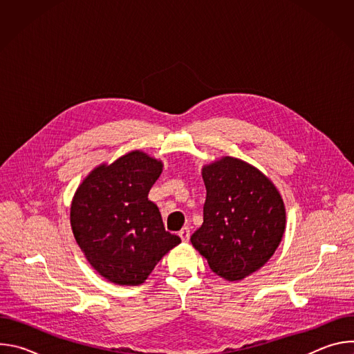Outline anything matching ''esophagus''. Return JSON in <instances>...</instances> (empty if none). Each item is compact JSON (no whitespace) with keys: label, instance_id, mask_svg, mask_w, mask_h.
<instances>
[{"label":"esophagus","instance_id":"1","mask_svg":"<svg viewBox=\"0 0 354 354\" xmlns=\"http://www.w3.org/2000/svg\"><path fill=\"white\" fill-rule=\"evenodd\" d=\"M179 236L182 238V241H189L190 238V230L187 227H183L180 231H179Z\"/></svg>","mask_w":354,"mask_h":354}]
</instances>
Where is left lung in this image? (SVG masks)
<instances>
[{
    "mask_svg": "<svg viewBox=\"0 0 354 354\" xmlns=\"http://www.w3.org/2000/svg\"><path fill=\"white\" fill-rule=\"evenodd\" d=\"M207 196L203 224L190 242L210 269L228 281L258 272L286 231V206L274 183L257 167L221 157L201 168Z\"/></svg>",
    "mask_w": 354,
    "mask_h": 354,
    "instance_id": "obj_1",
    "label": "left lung"
}]
</instances>
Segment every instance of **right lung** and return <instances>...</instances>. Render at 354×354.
Segmentation results:
<instances>
[{"label":"right lung","instance_id":"obj_1","mask_svg":"<svg viewBox=\"0 0 354 354\" xmlns=\"http://www.w3.org/2000/svg\"><path fill=\"white\" fill-rule=\"evenodd\" d=\"M162 167L161 160L133 149L95 167L74 193V238L88 263L113 284H142L180 243L178 235L165 231L160 209L148 200Z\"/></svg>","mask_w":354,"mask_h":354}]
</instances>
